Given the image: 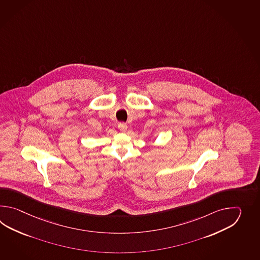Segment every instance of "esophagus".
Masks as SVG:
<instances>
[{"label":"esophagus","instance_id":"esophagus-1","mask_svg":"<svg viewBox=\"0 0 260 260\" xmlns=\"http://www.w3.org/2000/svg\"><path fill=\"white\" fill-rule=\"evenodd\" d=\"M118 128H119L122 132H125L126 129H127V125H126V123H124V122H120V123L118 124Z\"/></svg>","mask_w":260,"mask_h":260}]
</instances>
